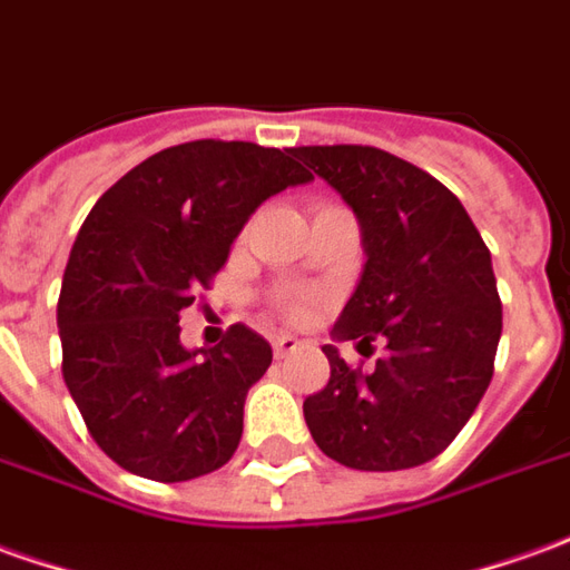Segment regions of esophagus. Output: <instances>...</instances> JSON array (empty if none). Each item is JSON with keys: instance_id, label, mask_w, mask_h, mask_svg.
<instances>
[{"instance_id": "1", "label": "esophagus", "mask_w": 570, "mask_h": 570, "mask_svg": "<svg viewBox=\"0 0 570 570\" xmlns=\"http://www.w3.org/2000/svg\"><path fill=\"white\" fill-rule=\"evenodd\" d=\"M272 348H274V357H286V354L296 352L298 340L296 336H286V333H281V336H274L272 340Z\"/></svg>"}]
</instances>
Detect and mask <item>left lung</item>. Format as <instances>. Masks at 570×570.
<instances>
[{"label":"left lung","instance_id":"1","mask_svg":"<svg viewBox=\"0 0 570 570\" xmlns=\"http://www.w3.org/2000/svg\"><path fill=\"white\" fill-rule=\"evenodd\" d=\"M352 206L364 268L333 340H385L370 373L324 345L330 382L305 397L314 444L336 463L395 472L460 435L493 376L503 330L491 253L438 178L380 147H293Z\"/></svg>","mask_w":570,"mask_h":570}]
</instances>
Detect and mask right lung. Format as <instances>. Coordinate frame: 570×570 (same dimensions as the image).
<instances>
[{"instance_id":"add662e5","label":"right lung","mask_w":570,"mask_h":570,"mask_svg":"<svg viewBox=\"0 0 570 570\" xmlns=\"http://www.w3.org/2000/svg\"><path fill=\"white\" fill-rule=\"evenodd\" d=\"M305 181L293 147L203 138L147 157L91 206L58 298L63 382L126 472L190 481L234 456L272 345L234 324L216 348H185L178 314L258 206Z\"/></svg>"}]
</instances>
